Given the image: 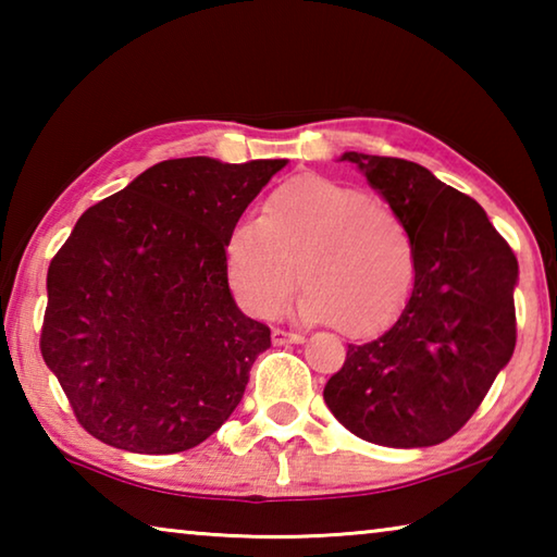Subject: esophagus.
Segmentation results:
<instances>
[{"mask_svg": "<svg viewBox=\"0 0 557 557\" xmlns=\"http://www.w3.org/2000/svg\"><path fill=\"white\" fill-rule=\"evenodd\" d=\"M301 342H305V336L297 334V332H285V329H275V332H272V344H275V346L301 344Z\"/></svg>", "mask_w": 557, "mask_h": 557, "instance_id": "esophagus-1", "label": "esophagus"}]
</instances>
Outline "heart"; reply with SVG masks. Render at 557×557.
Listing matches in <instances>:
<instances>
[{
  "instance_id": "1",
  "label": "heart",
  "mask_w": 557,
  "mask_h": 557,
  "mask_svg": "<svg viewBox=\"0 0 557 557\" xmlns=\"http://www.w3.org/2000/svg\"><path fill=\"white\" fill-rule=\"evenodd\" d=\"M225 277L243 309L272 317L295 285V314L366 334L398 312L412 285V238L400 213L375 194L324 176L280 184L260 219L231 225Z\"/></svg>"
}]
</instances>
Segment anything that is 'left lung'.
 Returning <instances> with one entry per match:
<instances>
[{
	"label": "left lung",
	"instance_id": "8db88e82",
	"mask_svg": "<svg viewBox=\"0 0 557 557\" xmlns=\"http://www.w3.org/2000/svg\"><path fill=\"white\" fill-rule=\"evenodd\" d=\"M412 238L410 295L366 344H348L324 403L356 437L432 447L482 405L516 348L518 260L474 199L395 157L344 152Z\"/></svg>",
	"mask_w": 557,
	"mask_h": 557
}]
</instances>
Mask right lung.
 I'll return each instance as SVG.
<instances>
[{
	"label": "right lung",
	"instance_id": "1",
	"mask_svg": "<svg viewBox=\"0 0 557 557\" xmlns=\"http://www.w3.org/2000/svg\"><path fill=\"white\" fill-rule=\"evenodd\" d=\"M287 159H169L81 215L51 260L41 356L83 428L174 455L238 408L270 329L231 295L223 245Z\"/></svg>",
	"mask_w": 557,
	"mask_h": 557
}]
</instances>
